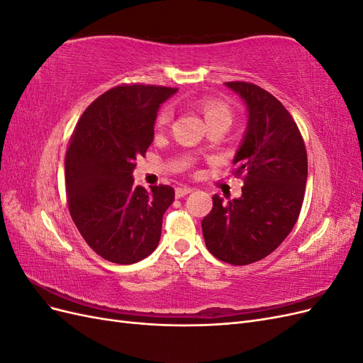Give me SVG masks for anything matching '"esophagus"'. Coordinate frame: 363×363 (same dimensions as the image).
<instances>
[{"label": "esophagus", "instance_id": "obj_1", "mask_svg": "<svg viewBox=\"0 0 363 363\" xmlns=\"http://www.w3.org/2000/svg\"><path fill=\"white\" fill-rule=\"evenodd\" d=\"M189 192H192V188H188V186H180V188L175 189V196H177V199H182V196L188 195Z\"/></svg>", "mask_w": 363, "mask_h": 363}]
</instances>
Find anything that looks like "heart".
Masks as SVG:
<instances>
[{
    "instance_id": "obj_1",
    "label": "heart",
    "mask_w": 363,
    "mask_h": 363,
    "mask_svg": "<svg viewBox=\"0 0 363 363\" xmlns=\"http://www.w3.org/2000/svg\"><path fill=\"white\" fill-rule=\"evenodd\" d=\"M199 106L207 125L223 124L228 127L230 123H232L233 113H232V108H230L227 103L216 100V98H204V100L200 101ZM169 121H171V111L168 107H163L156 118V128L162 130L163 127H167L169 124Z\"/></svg>"
}]
</instances>
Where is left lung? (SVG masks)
I'll return each mask as SVG.
<instances>
[{
	"label": "left lung",
	"instance_id": "1",
	"mask_svg": "<svg viewBox=\"0 0 363 363\" xmlns=\"http://www.w3.org/2000/svg\"><path fill=\"white\" fill-rule=\"evenodd\" d=\"M248 108V125L235 156L242 195L213 207L201 227L212 255L230 265H250L276 250L300 216L307 180L303 136L284 106L260 86L228 82Z\"/></svg>",
	"mask_w": 363,
	"mask_h": 363
}]
</instances>
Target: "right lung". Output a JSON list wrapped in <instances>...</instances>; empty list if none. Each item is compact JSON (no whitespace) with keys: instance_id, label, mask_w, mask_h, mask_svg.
Segmentation results:
<instances>
[{"instance_id":"right-lung-1","label":"right lung","mask_w":363,"mask_h":363,"mask_svg":"<svg viewBox=\"0 0 363 363\" xmlns=\"http://www.w3.org/2000/svg\"><path fill=\"white\" fill-rule=\"evenodd\" d=\"M175 87L119 84L86 108L65 157L72 221L98 256L130 265L156 250L162 218L174 201L168 184L133 186L136 157L155 138V121Z\"/></svg>"}]
</instances>
